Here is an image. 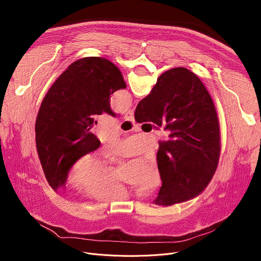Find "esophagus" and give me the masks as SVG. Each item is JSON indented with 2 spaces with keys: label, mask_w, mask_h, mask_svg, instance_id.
<instances>
[{
  "label": "esophagus",
  "mask_w": 261,
  "mask_h": 261,
  "mask_svg": "<svg viewBox=\"0 0 261 261\" xmlns=\"http://www.w3.org/2000/svg\"><path fill=\"white\" fill-rule=\"evenodd\" d=\"M125 119L128 120V121H134V116H133V111L132 110L129 111V113L126 115Z\"/></svg>",
  "instance_id": "1"
}]
</instances>
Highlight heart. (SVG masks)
Wrapping results in <instances>:
<instances>
[{
    "label": "heart",
    "mask_w": 261,
    "mask_h": 261,
    "mask_svg": "<svg viewBox=\"0 0 261 261\" xmlns=\"http://www.w3.org/2000/svg\"><path fill=\"white\" fill-rule=\"evenodd\" d=\"M106 171L104 164L100 162H96L93 160H85L79 169V175L76 177V180L79 184L84 186H89L93 184L94 181L101 179V184L106 189V194L109 195H125L126 190L123 187V185L120 181V178L115 173H106ZM159 181V174L156 167H152L147 176V181L144 187L141 189H150L155 187V186ZM91 188V187H90Z\"/></svg>",
    "instance_id": "obj_1"
}]
</instances>
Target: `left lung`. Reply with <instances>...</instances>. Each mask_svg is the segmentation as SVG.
I'll list each match as a JSON object with an SVG mask.
<instances>
[{
  "label": "left lung",
  "instance_id": "left-lung-1",
  "mask_svg": "<svg viewBox=\"0 0 261 261\" xmlns=\"http://www.w3.org/2000/svg\"><path fill=\"white\" fill-rule=\"evenodd\" d=\"M125 88L120 70L97 57L72 63L51 86L41 103L35 130L39 159L54 190L66 185L74 163L100 146L90 132L93 117L113 115L108 99Z\"/></svg>",
  "mask_w": 261,
  "mask_h": 261
}]
</instances>
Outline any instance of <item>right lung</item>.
<instances>
[{
    "mask_svg": "<svg viewBox=\"0 0 261 261\" xmlns=\"http://www.w3.org/2000/svg\"><path fill=\"white\" fill-rule=\"evenodd\" d=\"M135 119L158 125L166 119L170 131L159 142L162 187L156 203L171 205L199 194L214 175L220 148L216 109L200 80L185 68L164 72L138 103Z\"/></svg>",
    "mask_w": 261,
    "mask_h": 261,
    "instance_id": "add662e5",
    "label": "right lung"
}]
</instances>
